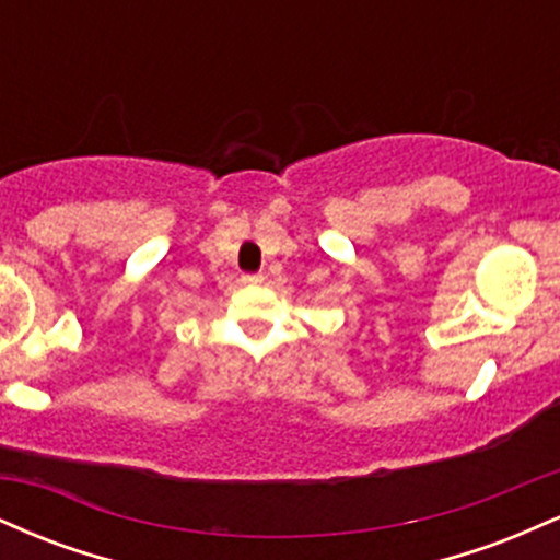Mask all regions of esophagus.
<instances>
[{"mask_svg":"<svg viewBox=\"0 0 560 560\" xmlns=\"http://www.w3.org/2000/svg\"><path fill=\"white\" fill-rule=\"evenodd\" d=\"M242 284L258 287V284H262V276H260V273H247V276H242Z\"/></svg>","mask_w":560,"mask_h":560,"instance_id":"34e87169","label":"esophagus"}]
</instances>
